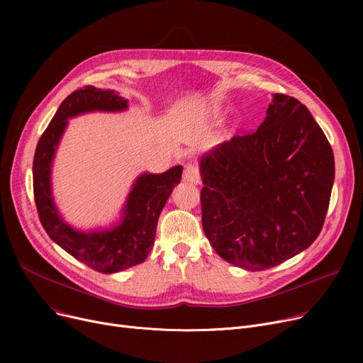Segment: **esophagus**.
Instances as JSON below:
<instances>
[{"mask_svg":"<svg viewBox=\"0 0 363 363\" xmlns=\"http://www.w3.org/2000/svg\"><path fill=\"white\" fill-rule=\"evenodd\" d=\"M184 179L191 184H200L201 182L200 167L194 163H186L184 169Z\"/></svg>","mask_w":363,"mask_h":363,"instance_id":"1","label":"esophagus"}]
</instances>
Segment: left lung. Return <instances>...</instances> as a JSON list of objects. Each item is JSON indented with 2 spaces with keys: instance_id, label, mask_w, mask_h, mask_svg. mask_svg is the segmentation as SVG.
<instances>
[{
  "instance_id": "8db88e82",
  "label": "left lung",
  "mask_w": 363,
  "mask_h": 363,
  "mask_svg": "<svg viewBox=\"0 0 363 363\" xmlns=\"http://www.w3.org/2000/svg\"><path fill=\"white\" fill-rule=\"evenodd\" d=\"M203 230L215 252L264 271L318 238L334 184L333 148L308 107L274 94L268 116L203 156Z\"/></svg>"
}]
</instances>
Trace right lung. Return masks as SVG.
Returning <instances> with one entry per match:
<instances>
[{"label":"right lung","mask_w":363,"mask_h":363,"mask_svg":"<svg viewBox=\"0 0 363 363\" xmlns=\"http://www.w3.org/2000/svg\"><path fill=\"white\" fill-rule=\"evenodd\" d=\"M128 101L111 89L86 85L73 91L60 104L38 141L33 157V197L38 216L50 238L88 268L114 274L143 263L155 245L160 212L182 177V166L164 174H144L133 184L121 225L106 233H79L65 223L51 199L50 170L67 119L76 114L103 110H125Z\"/></svg>","instance_id":"add662e5"}]
</instances>
